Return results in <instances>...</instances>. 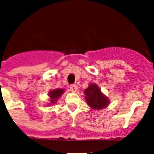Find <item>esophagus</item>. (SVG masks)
Masks as SVG:
<instances>
[{
	"mask_svg": "<svg viewBox=\"0 0 154 154\" xmlns=\"http://www.w3.org/2000/svg\"><path fill=\"white\" fill-rule=\"evenodd\" d=\"M70 91H72V92H74V93L76 92V91H77V85H75V84H72V85H70Z\"/></svg>",
	"mask_w": 154,
	"mask_h": 154,
	"instance_id": "1",
	"label": "esophagus"
}]
</instances>
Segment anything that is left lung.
Instances as JSON below:
<instances>
[{"label":"left lung","mask_w":154,"mask_h":154,"mask_svg":"<svg viewBox=\"0 0 154 154\" xmlns=\"http://www.w3.org/2000/svg\"><path fill=\"white\" fill-rule=\"evenodd\" d=\"M87 104L94 110H101L109 104V99L101 93L100 89L95 84L90 86L84 91Z\"/></svg>","instance_id":"1"}]
</instances>
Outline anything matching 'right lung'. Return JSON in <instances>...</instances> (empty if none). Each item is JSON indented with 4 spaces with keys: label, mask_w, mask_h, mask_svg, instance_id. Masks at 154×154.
I'll return each mask as SVG.
<instances>
[{
    "label": "right lung",
    "mask_w": 154,
    "mask_h": 154,
    "mask_svg": "<svg viewBox=\"0 0 154 154\" xmlns=\"http://www.w3.org/2000/svg\"><path fill=\"white\" fill-rule=\"evenodd\" d=\"M64 92V90L63 89H55L53 91H51L50 93L48 94L50 98H51V104H54V103H56L57 100L62 95V94H63Z\"/></svg>",
    "instance_id": "right-lung-1"
}]
</instances>
